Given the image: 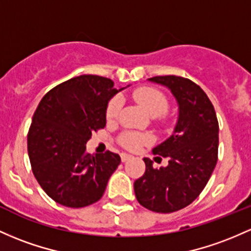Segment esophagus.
Wrapping results in <instances>:
<instances>
[{
  "label": "esophagus",
  "mask_w": 251,
  "mask_h": 251,
  "mask_svg": "<svg viewBox=\"0 0 251 251\" xmlns=\"http://www.w3.org/2000/svg\"><path fill=\"white\" fill-rule=\"evenodd\" d=\"M120 157H121V161H123V162H126V161H128L130 158H132L131 155H128V153H125V152L121 153Z\"/></svg>",
  "instance_id": "esophagus-1"
}]
</instances>
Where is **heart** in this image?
<instances>
[{
	"label": "heart",
	"mask_w": 251,
	"mask_h": 251,
	"mask_svg": "<svg viewBox=\"0 0 251 251\" xmlns=\"http://www.w3.org/2000/svg\"><path fill=\"white\" fill-rule=\"evenodd\" d=\"M132 99L144 107L151 117H159L163 114L168 108V99L167 96L158 89L152 87H139L132 92ZM121 108L120 98H114L107 104L106 118L107 120H114L118 117ZM150 138L148 134L137 133V132H125L120 137L121 145L125 148L134 149L139 148L142 144L148 143Z\"/></svg>",
	"instance_id": "heart-1"
}]
</instances>
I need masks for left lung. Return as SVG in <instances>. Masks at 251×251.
I'll return each mask as SVG.
<instances>
[{
  "label": "left lung",
  "instance_id": "1",
  "mask_svg": "<svg viewBox=\"0 0 251 251\" xmlns=\"http://www.w3.org/2000/svg\"><path fill=\"white\" fill-rule=\"evenodd\" d=\"M149 81L172 92L178 115L172 136L152 150L169 164L153 168L150 158H143L147 169L134 181V194L148 210L172 213L194 201L210 180L218 159L219 125L210 99L191 79L170 75Z\"/></svg>",
  "mask_w": 251,
  "mask_h": 251
}]
</instances>
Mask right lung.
<instances>
[{
	"label": "right lung",
	"mask_w": 251,
	"mask_h": 251,
	"mask_svg": "<svg viewBox=\"0 0 251 251\" xmlns=\"http://www.w3.org/2000/svg\"><path fill=\"white\" fill-rule=\"evenodd\" d=\"M125 88L115 89L106 77L81 75L41 99L27 149L33 174L52 200L78 208L101 199L121 159L111 151L90 155L85 144L93 132L106 126L107 104Z\"/></svg>",
	"instance_id": "right-lung-1"
}]
</instances>
